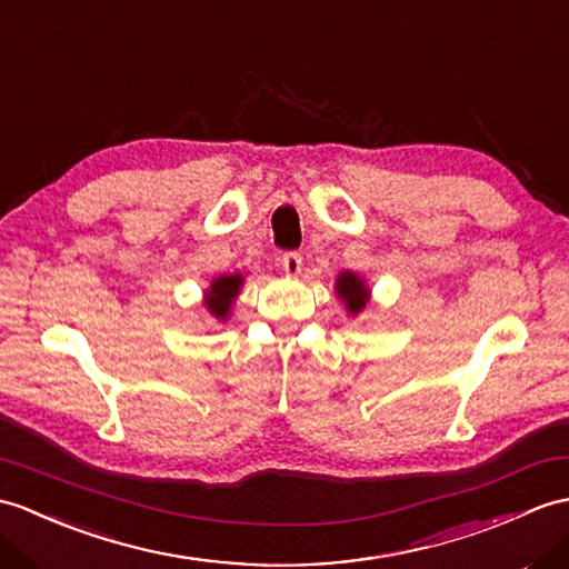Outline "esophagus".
Returning a JSON list of instances; mask_svg holds the SVG:
<instances>
[{"mask_svg":"<svg viewBox=\"0 0 569 569\" xmlns=\"http://www.w3.org/2000/svg\"><path fill=\"white\" fill-rule=\"evenodd\" d=\"M281 263H283V271H286V273L296 276V273H300V269H302V257H300L298 252H283Z\"/></svg>","mask_w":569,"mask_h":569,"instance_id":"obj_1","label":"esophagus"}]
</instances>
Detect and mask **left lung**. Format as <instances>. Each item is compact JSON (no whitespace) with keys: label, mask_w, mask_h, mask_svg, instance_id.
<instances>
[{"label":"left lung","mask_w":569,"mask_h":569,"mask_svg":"<svg viewBox=\"0 0 569 569\" xmlns=\"http://www.w3.org/2000/svg\"><path fill=\"white\" fill-rule=\"evenodd\" d=\"M337 290L339 296L347 300V308L349 312H359L366 308V298H368V290L363 288V281H359V276L353 273H341L339 281H337Z\"/></svg>","instance_id":"obj_1"}]
</instances>
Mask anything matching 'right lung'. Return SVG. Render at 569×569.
<instances>
[{
  "instance_id": "add662e5",
  "label": "right lung",
  "mask_w": 569,
  "mask_h": 569,
  "mask_svg": "<svg viewBox=\"0 0 569 569\" xmlns=\"http://www.w3.org/2000/svg\"><path fill=\"white\" fill-rule=\"evenodd\" d=\"M242 286V276H220V279L210 286V293H208V300L206 306L208 310L213 312L216 317H220V320H224L230 312V306L232 300L237 296V290H240Z\"/></svg>"
}]
</instances>
